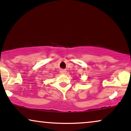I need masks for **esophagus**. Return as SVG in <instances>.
Wrapping results in <instances>:
<instances>
[{"label": "esophagus", "mask_w": 131, "mask_h": 131, "mask_svg": "<svg viewBox=\"0 0 131 131\" xmlns=\"http://www.w3.org/2000/svg\"><path fill=\"white\" fill-rule=\"evenodd\" d=\"M60 72L61 74H66V73H67V71H66V70H61Z\"/></svg>", "instance_id": "esophagus-1"}]
</instances>
